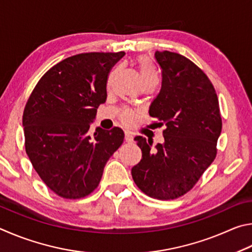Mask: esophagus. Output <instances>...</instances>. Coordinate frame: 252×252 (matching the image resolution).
<instances>
[{
    "label": "esophagus",
    "instance_id": "1",
    "mask_svg": "<svg viewBox=\"0 0 252 252\" xmlns=\"http://www.w3.org/2000/svg\"><path fill=\"white\" fill-rule=\"evenodd\" d=\"M133 138H134L133 133H131V131L126 130L125 131V140H126V142L129 143V142H131V140H133Z\"/></svg>",
    "mask_w": 252,
    "mask_h": 252
}]
</instances>
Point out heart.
<instances>
[{
	"instance_id": "obj_1",
	"label": "heart",
	"mask_w": 252,
	"mask_h": 252,
	"mask_svg": "<svg viewBox=\"0 0 252 252\" xmlns=\"http://www.w3.org/2000/svg\"><path fill=\"white\" fill-rule=\"evenodd\" d=\"M137 64H138V67L140 70V74H142V78H143L144 83L151 81V79H154V78H158L157 69L155 67V65H154L153 61L149 59V57L139 56L137 59ZM109 83H110V79L108 82V85H109ZM121 118L126 123L131 122L134 118L133 110H130L128 108L123 109L121 113Z\"/></svg>"
}]
</instances>
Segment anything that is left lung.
<instances>
[{"label":"left lung","mask_w":252,"mask_h":252,"mask_svg":"<svg viewBox=\"0 0 252 252\" xmlns=\"http://www.w3.org/2000/svg\"><path fill=\"white\" fill-rule=\"evenodd\" d=\"M161 68V88L149 115L165 125V142L136 136L142 160L131 168L137 187L159 200L176 199L195 186L217 155L221 116L216 91L207 75L187 57L169 51L155 53Z\"/></svg>","instance_id":"obj_1"}]
</instances>
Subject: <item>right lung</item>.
I'll return each mask as SVG.
<instances>
[{"label": "right lung", "mask_w": 252, "mask_h": 252, "mask_svg": "<svg viewBox=\"0 0 252 252\" xmlns=\"http://www.w3.org/2000/svg\"><path fill=\"white\" fill-rule=\"evenodd\" d=\"M124 55L93 52L67 57L43 75L25 105L26 154L60 197L78 199L94 191L106 162L124 142L119 127L88 133L107 98L110 69Z\"/></svg>", "instance_id": "add662e5"}]
</instances>
